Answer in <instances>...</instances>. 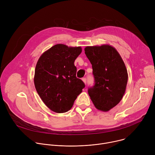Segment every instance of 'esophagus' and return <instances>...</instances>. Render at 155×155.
Segmentation results:
<instances>
[{
    "label": "esophagus",
    "mask_w": 155,
    "mask_h": 155,
    "mask_svg": "<svg viewBox=\"0 0 155 155\" xmlns=\"http://www.w3.org/2000/svg\"><path fill=\"white\" fill-rule=\"evenodd\" d=\"M82 80H83V81L85 84H86V78H82Z\"/></svg>",
    "instance_id": "obj_1"
}]
</instances>
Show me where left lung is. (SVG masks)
<instances>
[{
  "label": "left lung",
  "mask_w": 155,
  "mask_h": 155,
  "mask_svg": "<svg viewBox=\"0 0 155 155\" xmlns=\"http://www.w3.org/2000/svg\"><path fill=\"white\" fill-rule=\"evenodd\" d=\"M84 53L92 64L94 84L88 94L98 110L107 112L116 106L125 93L127 72L118 51L112 47H86Z\"/></svg>",
  "instance_id": "left-lung-1"
}]
</instances>
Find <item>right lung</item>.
Returning a JSON list of instances; mask_svg holds the SVG:
<instances>
[{
  "mask_svg": "<svg viewBox=\"0 0 155 155\" xmlns=\"http://www.w3.org/2000/svg\"><path fill=\"white\" fill-rule=\"evenodd\" d=\"M81 48L57 44L38 59L35 70L34 84L45 104L56 113L68 112L85 87L77 78L76 58Z\"/></svg>",
  "mask_w": 155,
  "mask_h": 155,
  "instance_id": "obj_1",
  "label": "right lung"
}]
</instances>
